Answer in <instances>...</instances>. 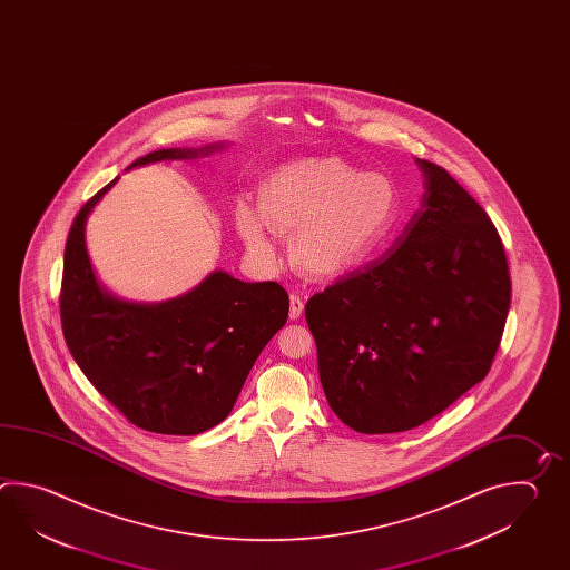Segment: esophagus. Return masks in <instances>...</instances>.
<instances>
[{
  "mask_svg": "<svg viewBox=\"0 0 570 570\" xmlns=\"http://www.w3.org/2000/svg\"><path fill=\"white\" fill-rule=\"evenodd\" d=\"M304 311V301L303 296H298V294H291V318H301L303 316Z\"/></svg>",
  "mask_w": 570,
  "mask_h": 570,
  "instance_id": "esophagus-1",
  "label": "esophagus"
}]
</instances>
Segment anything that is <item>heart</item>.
Here are the masks:
<instances>
[{"mask_svg":"<svg viewBox=\"0 0 570 570\" xmlns=\"http://www.w3.org/2000/svg\"><path fill=\"white\" fill-rule=\"evenodd\" d=\"M397 213L385 176L361 175L337 158L286 164L267 178L262 207L242 203L237 229L264 262L278 257V232L299 229L292 257L304 274L338 278L361 266L390 232Z\"/></svg>","mask_w":570,"mask_h":570,"instance_id":"b5f03b06","label":"heart"}]
</instances>
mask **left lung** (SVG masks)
I'll use <instances>...</instances> for the list:
<instances>
[{
    "instance_id": "obj_1",
    "label": "left lung",
    "mask_w": 570,
    "mask_h": 570,
    "mask_svg": "<svg viewBox=\"0 0 570 570\" xmlns=\"http://www.w3.org/2000/svg\"><path fill=\"white\" fill-rule=\"evenodd\" d=\"M382 259L311 296L326 402L348 429H416L479 384L500 347L511 282L500 233L439 164Z\"/></svg>"
}]
</instances>
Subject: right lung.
I'll return each mask as SVG.
<instances>
[{
  "instance_id": "add662e5",
  "label": "right lung",
  "mask_w": 570,
  "mask_h": 570,
  "mask_svg": "<svg viewBox=\"0 0 570 570\" xmlns=\"http://www.w3.org/2000/svg\"><path fill=\"white\" fill-rule=\"evenodd\" d=\"M213 150L150 151L129 168ZM116 183L82 205L67 237L60 284L65 341L95 390L134 426L193 436L227 419L257 355L288 318V294L276 282L249 284L213 272L168 303L109 296L95 279L85 223Z\"/></svg>"
}]
</instances>
